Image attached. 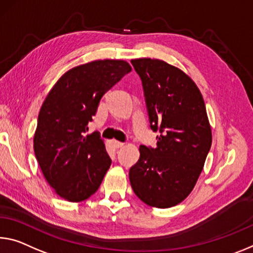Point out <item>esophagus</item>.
I'll return each instance as SVG.
<instances>
[{"label": "esophagus", "instance_id": "34e87169", "mask_svg": "<svg viewBox=\"0 0 253 253\" xmlns=\"http://www.w3.org/2000/svg\"><path fill=\"white\" fill-rule=\"evenodd\" d=\"M112 145H114L116 148H120L124 146V143L118 142V141H112Z\"/></svg>", "mask_w": 253, "mask_h": 253}]
</instances>
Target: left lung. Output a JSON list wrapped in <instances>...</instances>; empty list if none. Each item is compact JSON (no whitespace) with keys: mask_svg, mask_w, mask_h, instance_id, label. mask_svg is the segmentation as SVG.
I'll return each mask as SVG.
<instances>
[{"mask_svg":"<svg viewBox=\"0 0 253 253\" xmlns=\"http://www.w3.org/2000/svg\"><path fill=\"white\" fill-rule=\"evenodd\" d=\"M141 78L150 127L156 146H139V160L129 180L147 205H178L197 182L211 145L205 102L194 81L160 59H131Z\"/></svg>","mask_w":253,"mask_h":253,"instance_id":"obj_1","label":"left lung"}]
</instances>
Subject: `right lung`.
<instances>
[{
	"label": "right lung",
	"instance_id": "1",
	"mask_svg": "<svg viewBox=\"0 0 253 253\" xmlns=\"http://www.w3.org/2000/svg\"><path fill=\"white\" fill-rule=\"evenodd\" d=\"M125 61H94L66 72L40 109L34 150L43 177L69 202L85 200L99 189L111 159L98 131L87 135L106 92L129 73Z\"/></svg>",
	"mask_w": 253,
	"mask_h": 253
}]
</instances>
